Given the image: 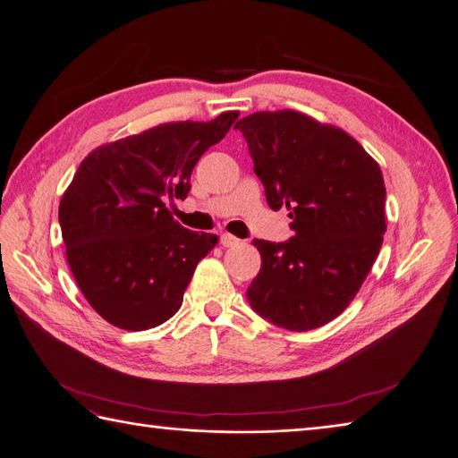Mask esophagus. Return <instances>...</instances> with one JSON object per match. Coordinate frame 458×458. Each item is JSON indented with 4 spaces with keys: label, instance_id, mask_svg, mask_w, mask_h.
<instances>
[{
    "label": "esophagus",
    "instance_id": "1",
    "mask_svg": "<svg viewBox=\"0 0 458 458\" xmlns=\"http://www.w3.org/2000/svg\"><path fill=\"white\" fill-rule=\"evenodd\" d=\"M238 243H240V240L235 238V235H232L228 232L220 233V245H223V247H233V245H238Z\"/></svg>",
    "mask_w": 458,
    "mask_h": 458
}]
</instances>
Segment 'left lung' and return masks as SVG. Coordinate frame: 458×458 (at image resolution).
Returning a JSON list of instances; mask_svg holds the SVG:
<instances>
[{
	"mask_svg": "<svg viewBox=\"0 0 458 458\" xmlns=\"http://www.w3.org/2000/svg\"><path fill=\"white\" fill-rule=\"evenodd\" d=\"M243 133L274 211L291 209L294 235L255 240L262 266L250 308L281 328L306 332L340 315L374 266L386 232L379 164L347 131L293 111L252 113Z\"/></svg>",
	"mask_w": 458,
	"mask_h": 458,
	"instance_id": "8db88e82",
	"label": "left lung"
}]
</instances>
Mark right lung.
<instances>
[{"label": "right lung", "instance_id": "1", "mask_svg": "<svg viewBox=\"0 0 458 458\" xmlns=\"http://www.w3.org/2000/svg\"><path fill=\"white\" fill-rule=\"evenodd\" d=\"M238 111L209 123H165L94 148L58 209L67 264L109 325L155 328L174 317L216 235L182 228L165 198L184 199L192 169L228 133Z\"/></svg>", "mask_w": 458, "mask_h": 458}]
</instances>
